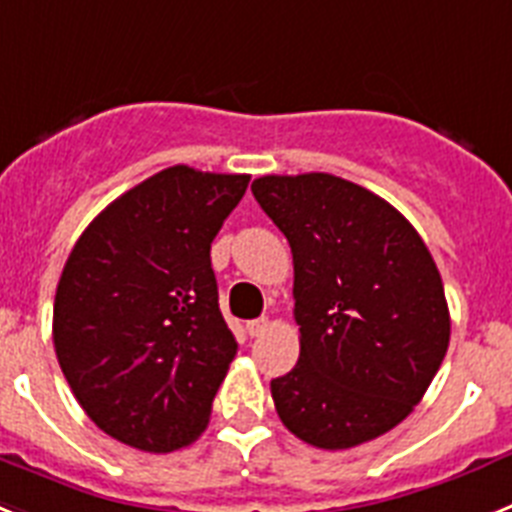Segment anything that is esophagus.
<instances>
[{
    "mask_svg": "<svg viewBox=\"0 0 512 512\" xmlns=\"http://www.w3.org/2000/svg\"><path fill=\"white\" fill-rule=\"evenodd\" d=\"M270 327V319L268 317H260V319H252V322H247V332H250V337H260L265 335Z\"/></svg>",
    "mask_w": 512,
    "mask_h": 512,
    "instance_id": "esophagus-1",
    "label": "esophagus"
}]
</instances>
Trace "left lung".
<instances>
[{
  "label": "left lung",
  "mask_w": 512,
  "mask_h": 512,
  "mask_svg": "<svg viewBox=\"0 0 512 512\" xmlns=\"http://www.w3.org/2000/svg\"><path fill=\"white\" fill-rule=\"evenodd\" d=\"M252 195L293 255L299 363L270 381L296 438L361 446L415 410L451 337L433 255L394 206L327 175H265Z\"/></svg>",
  "instance_id": "left-lung-1"
}]
</instances>
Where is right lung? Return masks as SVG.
<instances>
[{"instance_id":"right-lung-1","label":"right lung","mask_w":512,"mask_h":512,"mask_svg":"<svg viewBox=\"0 0 512 512\" xmlns=\"http://www.w3.org/2000/svg\"><path fill=\"white\" fill-rule=\"evenodd\" d=\"M250 175L167 167L82 231L53 301V348L82 410L149 453L190 446L237 340L219 309L211 242Z\"/></svg>"}]
</instances>
